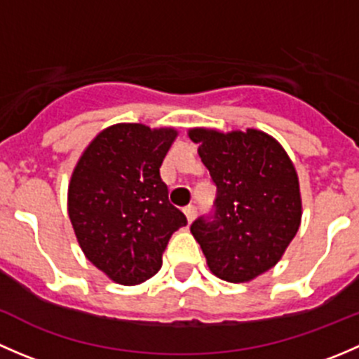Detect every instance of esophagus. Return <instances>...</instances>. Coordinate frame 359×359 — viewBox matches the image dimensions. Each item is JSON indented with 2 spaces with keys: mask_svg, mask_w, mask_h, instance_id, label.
<instances>
[{
  "mask_svg": "<svg viewBox=\"0 0 359 359\" xmlns=\"http://www.w3.org/2000/svg\"><path fill=\"white\" fill-rule=\"evenodd\" d=\"M184 213H186V217H187V222L191 224L194 220V217H196V206L187 205L186 208H184Z\"/></svg>",
  "mask_w": 359,
  "mask_h": 359,
  "instance_id": "esophagus-1",
  "label": "esophagus"
}]
</instances>
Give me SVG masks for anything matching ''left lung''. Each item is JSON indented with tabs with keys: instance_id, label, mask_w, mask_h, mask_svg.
<instances>
[{
	"instance_id": "left-lung-1",
	"label": "left lung",
	"mask_w": 359,
	"mask_h": 359,
	"mask_svg": "<svg viewBox=\"0 0 359 359\" xmlns=\"http://www.w3.org/2000/svg\"><path fill=\"white\" fill-rule=\"evenodd\" d=\"M203 165L217 186L213 213L191 226L210 271L245 283L283 257L302 217L299 177L287 151L260 130L222 133L191 128Z\"/></svg>"
}]
</instances>
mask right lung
I'll use <instances>...</instances> for the list:
<instances>
[{"mask_svg": "<svg viewBox=\"0 0 359 359\" xmlns=\"http://www.w3.org/2000/svg\"><path fill=\"white\" fill-rule=\"evenodd\" d=\"M175 137V128L118 123L74 166L67 191L72 229L86 259L119 285L153 278L172 234L187 224L159 177Z\"/></svg>", "mask_w": 359, "mask_h": 359, "instance_id": "1", "label": "right lung"}]
</instances>
